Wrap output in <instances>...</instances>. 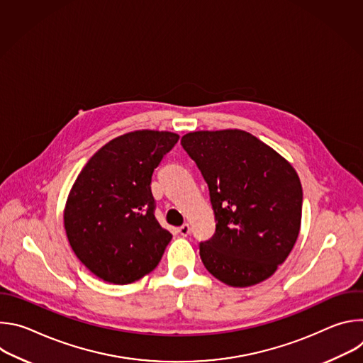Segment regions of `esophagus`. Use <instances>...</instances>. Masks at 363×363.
<instances>
[{"instance_id":"34e87169","label":"esophagus","mask_w":363,"mask_h":363,"mask_svg":"<svg viewBox=\"0 0 363 363\" xmlns=\"http://www.w3.org/2000/svg\"><path fill=\"white\" fill-rule=\"evenodd\" d=\"M178 231H179V234H181V235L186 237V235L191 233V227H189V224H186V223H185V224H182V225L179 227V230H178Z\"/></svg>"}]
</instances>
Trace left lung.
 <instances>
[{"instance_id":"1","label":"left lung","mask_w":363,"mask_h":363,"mask_svg":"<svg viewBox=\"0 0 363 363\" xmlns=\"http://www.w3.org/2000/svg\"><path fill=\"white\" fill-rule=\"evenodd\" d=\"M181 145L210 188L216 234L199 244L216 279L250 287L272 277L298 237L303 189L291 164L240 129L198 130Z\"/></svg>"}]
</instances>
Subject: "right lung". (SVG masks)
Returning a JSON list of instances; mask_svg holds the SVG:
<instances>
[{
	"instance_id": "obj_1",
	"label": "right lung",
	"mask_w": 363,
	"mask_h": 363,
	"mask_svg": "<svg viewBox=\"0 0 363 363\" xmlns=\"http://www.w3.org/2000/svg\"><path fill=\"white\" fill-rule=\"evenodd\" d=\"M167 130H135L101 146L77 175L65 230L79 260L99 279L133 283L161 262L172 234L155 218L153 169L178 142Z\"/></svg>"
}]
</instances>
